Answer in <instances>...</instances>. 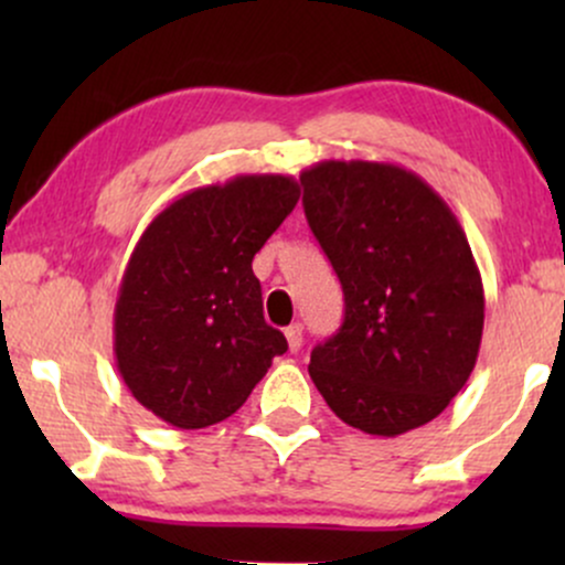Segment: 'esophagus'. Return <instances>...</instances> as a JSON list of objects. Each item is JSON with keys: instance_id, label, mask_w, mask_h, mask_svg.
I'll list each match as a JSON object with an SVG mask.
<instances>
[{"instance_id": "esophagus-1", "label": "esophagus", "mask_w": 565, "mask_h": 565, "mask_svg": "<svg viewBox=\"0 0 565 565\" xmlns=\"http://www.w3.org/2000/svg\"><path fill=\"white\" fill-rule=\"evenodd\" d=\"M287 342H289V350L291 353H297V350L302 348V323H291V327H287Z\"/></svg>"}]
</instances>
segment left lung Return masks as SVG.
Segmentation results:
<instances>
[{
    "label": "left lung",
    "mask_w": 565,
    "mask_h": 565,
    "mask_svg": "<svg viewBox=\"0 0 565 565\" xmlns=\"http://www.w3.org/2000/svg\"><path fill=\"white\" fill-rule=\"evenodd\" d=\"M300 183L345 295V321L313 348L310 380L369 436L427 425L481 350L483 281L462 225L419 174L387 161H319Z\"/></svg>",
    "instance_id": "obj_1"
}]
</instances>
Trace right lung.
<instances>
[{
    "mask_svg": "<svg viewBox=\"0 0 565 565\" xmlns=\"http://www.w3.org/2000/svg\"><path fill=\"white\" fill-rule=\"evenodd\" d=\"M291 174L193 188L142 231L119 284L114 355L135 401L180 430L238 412L287 340L252 260L295 210Z\"/></svg>",
    "mask_w": 565,
    "mask_h": 565,
    "instance_id": "add662e5",
    "label": "right lung"
}]
</instances>
